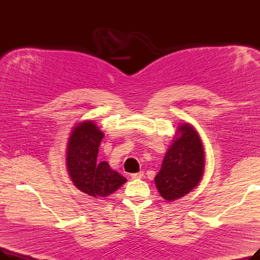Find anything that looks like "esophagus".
Wrapping results in <instances>:
<instances>
[{
	"mask_svg": "<svg viewBox=\"0 0 260 260\" xmlns=\"http://www.w3.org/2000/svg\"><path fill=\"white\" fill-rule=\"evenodd\" d=\"M143 175H144L143 172H139V173H134L131 176L133 179H139V178H141V177H143Z\"/></svg>",
	"mask_w": 260,
	"mask_h": 260,
	"instance_id": "1",
	"label": "esophagus"
}]
</instances>
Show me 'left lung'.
<instances>
[{
  "instance_id": "left-lung-1",
  "label": "left lung",
  "mask_w": 260,
  "mask_h": 260,
  "mask_svg": "<svg viewBox=\"0 0 260 260\" xmlns=\"http://www.w3.org/2000/svg\"><path fill=\"white\" fill-rule=\"evenodd\" d=\"M177 137L162 162L155 183L160 195L174 201L188 194L200 182L204 168V153L201 140L192 125L178 126Z\"/></svg>"
}]
</instances>
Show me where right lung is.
Returning <instances> with one entry per match:
<instances>
[{
  "instance_id": "add662e5",
  "label": "right lung",
  "mask_w": 260,
  "mask_h": 260,
  "mask_svg": "<svg viewBox=\"0 0 260 260\" xmlns=\"http://www.w3.org/2000/svg\"><path fill=\"white\" fill-rule=\"evenodd\" d=\"M103 136L92 121H84L75 126L67 145L66 165L74 185L94 198L107 197L126 182L106 161L97 162Z\"/></svg>"
}]
</instances>
